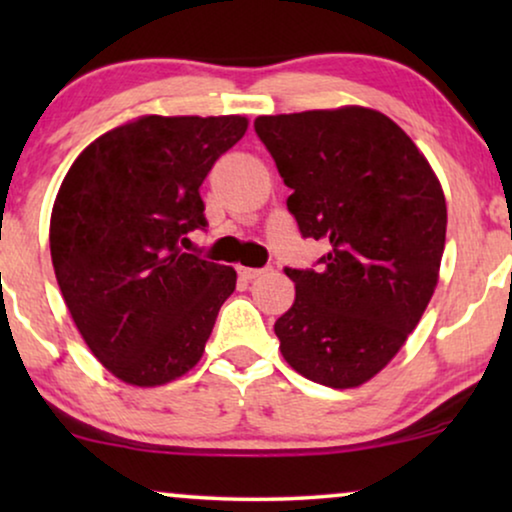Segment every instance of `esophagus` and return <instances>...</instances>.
<instances>
[{
  "mask_svg": "<svg viewBox=\"0 0 512 512\" xmlns=\"http://www.w3.org/2000/svg\"><path fill=\"white\" fill-rule=\"evenodd\" d=\"M237 272H240L242 279H256V277L265 275V272H268V268H237Z\"/></svg>",
  "mask_w": 512,
  "mask_h": 512,
  "instance_id": "1",
  "label": "esophagus"
}]
</instances>
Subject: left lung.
I'll list each match as a JSON object with an SVG mask.
<instances>
[{
    "instance_id": "obj_1",
    "label": "left lung",
    "mask_w": 512,
    "mask_h": 512,
    "mask_svg": "<svg viewBox=\"0 0 512 512\" xmlns=\"http://www.w3.org/2000/svg\"><path fill=\"white\" fill-rule=\"evenodd\" d=\"M256 135L291 188L303 237L328 244L319 270H291L296 300L275 321L286 363L333 389L361 387L405 345L436 291L443 186L382 111L258 116Z\"/></svg>"
}]
</instances>
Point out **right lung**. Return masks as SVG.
I'll list each match as a JSON object with an SVG mask.
<instances>
[{
    "instance_id": "1",
    "label": "right lung",
    "mask_w": 512,
    "mask_h": 512,
    "mask_svg": "<svg viewBox=\"0 0 512 512\" xmlns=\"http://www.w3.org/2000/svg\"><path fill=\"white\" fill-rule=\"evenodd\" d=\"M247 116H146L104 132L69 167L51 258L83 342L111 375L160 387L202 359L237 272L179 247L205 228L200 186Z\"/></svg>"
}]
</instances>
